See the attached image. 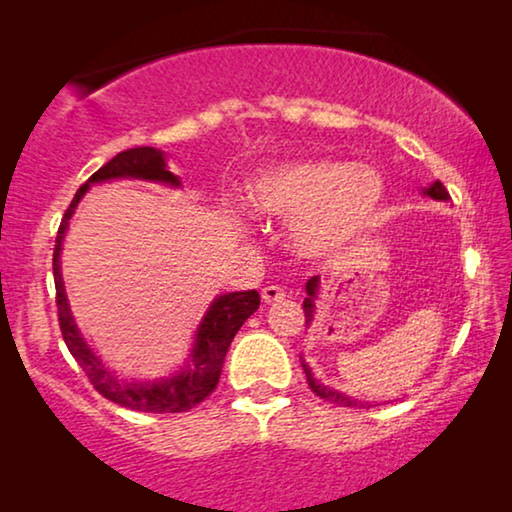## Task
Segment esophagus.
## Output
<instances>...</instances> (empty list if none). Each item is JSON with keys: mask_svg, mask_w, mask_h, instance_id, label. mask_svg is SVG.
Listing matches in <instances>:
<instances>
[{"mask_svg": "<svg viewBox=\"0 0 512 512\" xmlns=\"http://www.w3.org/2000/svg\"><path fill=\"white\" fill-rule=\"evenodd\" d=\"M286 296H289V293H286L282 286H265V289L261 291L263 303H268V305L279 303V300H284Z\"/></svg>", "mask_w": 512, "mask_h": 512, "instance_id": "34e87169", "label": "esophagus"}]
</instances>
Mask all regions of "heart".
Instances as JSON below:
<instances>
[{
  "mask_svg": "<svg viewBox=\"0 0 512 512\" xmlns=\"http://www.w3.org/2000/svg\"><path fill=\"white\" fill-rule=\"evenodd\" d=\"M247 202L268 219L293 221L298 251L331 256L361 240L380 219L384 181L363 165L296 160L256 174Z\"/></svg>",
  "mask_w": 512,
  "mask_h": 512,
  "instance_id": "heart-1",
  "label": "heart"
}]
</instances>
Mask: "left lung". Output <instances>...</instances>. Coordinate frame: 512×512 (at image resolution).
Returning <instances> with one entry per match:
<instances>
[{
    "label": "left lung",
    "instance_id": "left-lung-1",
    "mask_svg": "<svg viewBox=\"0 0 512 512\" xmlns=\"http://www.w3.org/2000/svg\"><path fill=\"white\" fill-rule=\"evenodd\" d=\"M429 198L433 200H450V193H447V188L440 184V181H433V184L426 188L424 191ZM317 289H319V277H312L310 282L305 284V291H307V298L303 303V312H305V324L310 326L312 324V312H314V296H317ZM303 363V361H300ZM303 370H305V377H307V384H310V389L317 394L319 398H326V401H331L335 405H342V408H370L368 403H361V401H352V398H347L345 394H338V391L324 387V384H319L314 380L310 368L303 363Z\"/></svg>",
    "mask_w": 512,
    "mask_h": 512
}]
</instances>
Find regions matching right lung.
I'll return each instance as SVG.
<instances>
[{
  "label": "right lung",
  "mask_w": 512,
  "mask_h": 512,
  "mask_svg": "<svg viewBox=\"0 0 512 512\" xmlns=\"http://www.w3.org/2000/svg\"><path fill=\"white\" fill-rule=\"evenodd\" d=\"M118 177H135V179H149V181H163V184L179 186V179L174 177L170 170H165L163 153L153 149V146H137V149L121 151L109 163H104L79 191H76L72 205L67 207L65 216H62L58 237H55L53 249V277H55V305H58V321L62 338L72 356L79 363L83 373H86L88 382L93 384L97 394H102L107 401L118 403L121 408L135 410V412H156V415H165V412H188L195 405H200L205 398L212 394L219 384L223 361H226V352L233 342L235 333L247 321L251 314L261 305V296L258 291H237L219 296L209 307L207 317L202 319L195 335V347L191 354V366L181 370L179 375L170 377L163 382H128L109 373L104 363L90 352L86 340L81 338L79 328H76L72 312H69L65 284H62L60 275V247L62 237H65L67 223L72 219L76 205H79L81 195L88 191L90 184Z\"/></svg>",
  "instance_id": "1"
}]
</instances>
